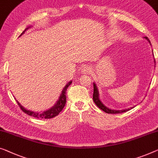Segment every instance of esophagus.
<instances>
[{
  "instance_id": "obj_1",
  "label": "esophagus",
  "mask_w": 158,
  "mask_h": 158,
  "mask_svg": "<svg viewBox=\"0 0 158 158\" xmlns=\"http://www.w3.org/2000/svg\"><path fill=\"white\" fill-rule=\"evenodd\" d=\"M91 72H92V69H91V68L88 67V66H85V67L83 68L81 70L82 74H84V75L90 74Z\"/></svg>"
}]
</instances>
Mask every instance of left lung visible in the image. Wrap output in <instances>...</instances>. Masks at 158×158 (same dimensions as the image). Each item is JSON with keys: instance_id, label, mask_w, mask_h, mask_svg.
<instances>
[{"instance_id": "8db88e82", "label": "left lung", "mask_w": 158, "mask_h": 158, "mask_svg": "<svg viewBox=\"0 0 158 158\" xmlns=\"http://www.w3.org/2000/svg\"><path fill=\"white\" fill-rule=\"evenodd\" d=\"M146 40H148V42L150 43V41L148 39V37H145ZM151 45V44H150ZM93 101L95 103L96 106H97L100 109H101L102 110H103L104 112H106V113H110V114H116V113H125V112H127L130 110V109L133 108V107H130V108H127V109H125V110H111L109 109L108 107H107L106 106H104V104L100 101V100L99 99V92H98V90L97 88V86L95 83H93Z\"/></svg>"}]
</instances>
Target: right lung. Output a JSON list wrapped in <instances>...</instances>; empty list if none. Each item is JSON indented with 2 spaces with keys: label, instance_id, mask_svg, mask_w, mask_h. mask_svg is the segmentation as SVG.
Segmentation results:
<instances>
[{
  "label": "right lung",
  "instance_id": "1",
  "mask_svg": "<svg viewBox=\"0 0 158 158\" xmlns=\"http://www.w3.org/2000/svg\"><path fill=\"white\" fill-rule=\"evenodd\" d=\"M29 28H31V26L28 27V28H26V29H25V31L23 32L21 34H20V36H21L23 34L25 33V31H26ZM71 83H72V81H69L67 83V85L64 87V88L62 90V93H61V94H60V98H59V99L58 101H57L56 103L54 105V106L52 107L51 108H50L49 110H48L43 112V113H38V112L36 113V112L28 110L25 109L24 107H23L21 105H20L19 102H18L16 100L17 103L18 105V106L20 107V109L22 110L23 112H24L25 113L28 114V115L33 116V117H34V118H45V119H50V118H54V117H56V115H58V114L60 113V112L62 111L63 107H65V102H66V90H67L68 86H69Z\"/></svg>",
  "mask_w": 158,
  "mask_h": 158
}]
</instances>
